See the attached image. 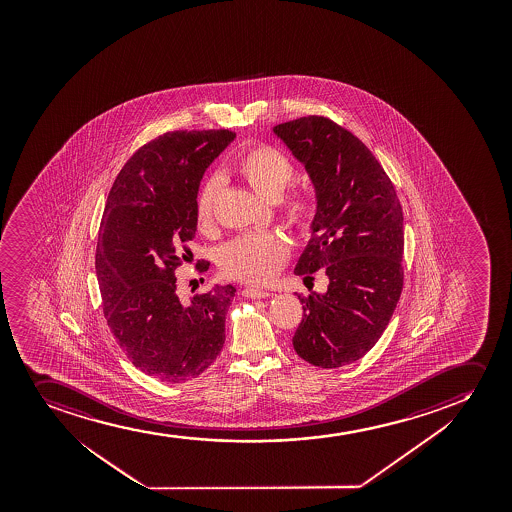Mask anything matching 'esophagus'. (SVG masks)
Returning a JSON list of instances; mask_svg holds the SVG:
<instances>
[{
    "instance_id": "1",
    "label": "esophagus",
    "mask_w": 512,
    "mask_h": 512,
    "mask_svg": "<svg viewBox=\"0 0 512 512\" xmlns=\"http://www.w3.org/2000/svg\"><path fill=\"white\" fill-rule=\"evenodd\" d=\"M242 295L247 297V299H266V297H270V292H266V290H261V288H244L242 290Z\"/></svg>"
}]
</instances>
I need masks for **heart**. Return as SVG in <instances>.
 <instances>
[{
	"label": "heart",
	"instance_id": "1",
	"mask_svg": "<svg viewBox=\"0 0 512 512\" xmlns=\"http://www.w3.org/2000/svg\"><path fill=\"white\" fill-rule=\"evenodd\" d=\"M235 171L256 193L275 201L292 183L295 167L282 150L270 145H256L242 153L235 162ZM220 189L222 179L218 176L206 179L201 186L196 198V222L200 229L212 227ZM280 210L288 224L300 232H309L316 222L318 201L306 191H295L280 201ZM287 258L288 246L282 235L258 232L241 235L225 244L218 253V266L225 277L259 285L275 277Z\"/></svg>",
	"mask_w": 512,
	"mask_h": 512
}]
</instances>
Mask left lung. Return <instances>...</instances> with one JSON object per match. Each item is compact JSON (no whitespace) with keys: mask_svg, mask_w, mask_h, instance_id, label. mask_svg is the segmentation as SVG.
Returning <instances> with one entry per match:
<instances>
[{"mask_svg":"<svg viewBox=\"0 0 512 512\" xmlns=\"http://www.w3.org/2000/svg\"><path fill=\"white\" fill-rule=\"evenodd\" d=\"M273 133L306 167L318 215L295 275L328 278L324 294L299 295L304 316L292 343L300 359L336 369L381 338L403 288V212L371 150L323 116L277 124Z\"/></svg>","mask_w":512,"mask_h":512,"instance_id":"obj_1","label":"left lung"}]
</instances>
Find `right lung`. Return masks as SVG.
<instances>
[{"mask_svg": "<svg viewBox=\"0 0 512 512\" xmlns=\"http://www.w3.org/2000/svg\"><path fill=\"white\" fill-rule=\"evenodd\" d=\"M229 130L169 131L138 148L112 184L95 253L102 309L136 369L165 382L200 376L224 347L232 285L179 299L174 271L193 254L196 198ZM210 263L201 259L196 270Z\"/></svg>", "mask_w": 512, "mask_h": 512, "instance_id": "right-lung-1", "label": "right lung"}]
</instances>
